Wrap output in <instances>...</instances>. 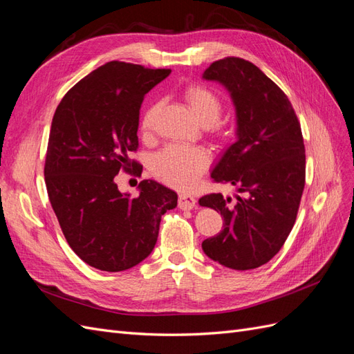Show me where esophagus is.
Wrapping results in <instances>:
<instances>
[{"label": "esophagus", "instance_id": "1", "mask_svg": "<svg viewBox=\"0 0 354 354\" xmlns=\"http://www.w3.org/2000/svg\"><path fill=\"white\" fill-rule=\"evenodd\" d=\"M195 203H196V199L192 195L181 194L178 196V208L180 209H192L195 207Z\"/></svg>", "mask_w": 354, "mask_h": 354}]
</instances>
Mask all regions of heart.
<instances>
[{
  "label": "heart",
  "mask_w": 354,
  "mask_h": 354,
  "mask_svg": "<svg viewBox=\"0 0 354 354\" xmlns=\"http://www.w3.org/2000/svg\"><path fill=\"white\" fill-rule=\"evenodd\" d=\"M189 109L203 127H211L218 121L223 112L220 95L203 85H190L185 91ZM155 106L149 108L142 118L143 134L151 133ZM209 164V156L199 147L171 145L158 152L152 160V173L171 187L180 190L192 189Z\"/></svg>",
  "instance_id": "obj_1"
}]
</instances>
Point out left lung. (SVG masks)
Wrapping results in <instances>:
<instances>
[{"label": "left lung", "mask_w": 354, "mask_h": 354, "mask_svg": "<svg viewBox=\"0 0 354 354\" xmlns=\"http://www.w3.org/2000/svg\"><path fill=\"white\" fill-rule=\"evenodd\" d=\"M202 78L221 84L236 112V142L211 177L245 194L199 199L224 218V229L202 250L229 269H257L279 252L294 227L306 181L301 127L285 93L248 60H217Z\"/></svg>", "instance_id": "1"}]
</instances>
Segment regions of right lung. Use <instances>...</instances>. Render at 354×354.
I'll return each instance as SVG.
<instances>
[{
  "mask_svg": "<svg viewBox=\"0 0 354 354\" xmlns=\"http://www.w3.org/2000/svg\"><path fill=\"white\" fill-rule=\"evenodd\" d=\"M169 73L108 62L75 84L53 116L48 198L69 246L94 269L122 272L143 261L155 248L160 217L177 207L176 192L155 180H143L136 198L115 183L121 169L138 167L128 155L138 146L142 102Z\"/></svg>",
  "mask_w": 354,
  "mask_h": 354,
  "instance_id": "add662e5",
  "label": "right lung"
}]
</instances>
